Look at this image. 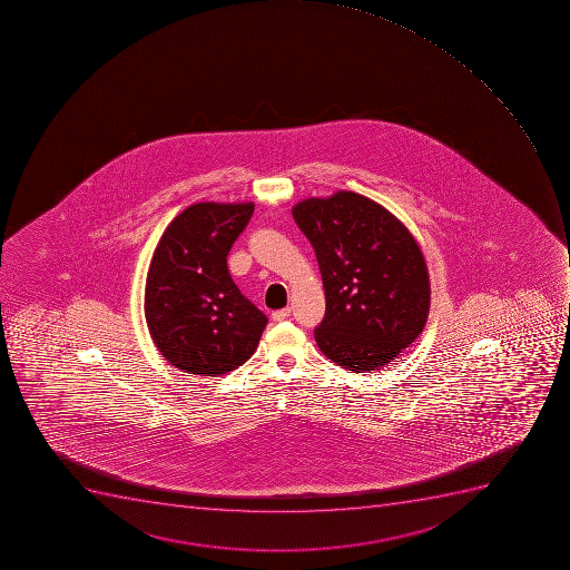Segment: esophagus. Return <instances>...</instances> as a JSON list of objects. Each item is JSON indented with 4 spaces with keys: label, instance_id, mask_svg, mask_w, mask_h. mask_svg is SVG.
<instances>
[{
    "label": "esophagus",
    "instance_id": "34e87169",
    "mask_svg": "<svg viewBox=\"0 0 570 570\" xmlns=\"http://www.w3.org/2000/svg\"><path fill=\"white\" fill-rule=\"evenodd\" d=\"M291 316V308H282V311L273 312L274 322H283V320H287Z\"/></svg>",
    "mask_w": 570,
    "mask_h": 570
}]
</instances>
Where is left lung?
I'll return each mask as SVG.
<instances>
[{"label":"left lung","instance_id":"1","mask_svg":"<svg viewBox=\"0 0 570 570\" xmlns=\"http://www.w3.org/2000/svg\"><path fill=\"white\" fill-rule=\"evenodd\" d=\"M293 216L316 253L327 299L314 331L317 347L347 371H380L429 317L431 282L420 245L394 214L351 190L303 199Z\"/></svg>","mask_w":570,"mask_h":570}]
</instances>
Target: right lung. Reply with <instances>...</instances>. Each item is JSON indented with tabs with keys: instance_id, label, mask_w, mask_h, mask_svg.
<instances>
[{
	"instance_id": "add662e5",
	"label": "right lung",
	"mask_w": 570,
	"mask_h": 570,
	"mask_svg": "<svg viewBox=\"0 0 570 570\" xmlns=\"http://www.w3.org/2000/svg\"><path fill=\"white\" fill-rule=\"evenodd\" d=\"M253 213V202L190 205L154 250L145 320L154 345L179 371L223 376L258 348L267 316L239 293L227 267Z\"/></svg>"
}]
</instances>
